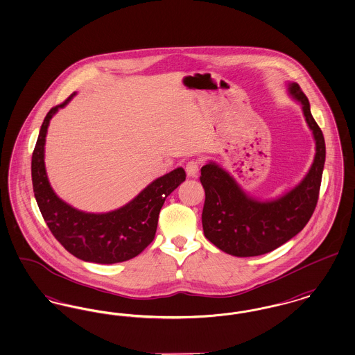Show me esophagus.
<instances>
[{
    "instance_id": "esophagus-1",
    "label": "esophagus",
    "mask_w": 355,
    "mask_h": 355,
    "mask_svg": "<svg viewBox=\"0 0 355 355\" xmlns=\"http://www.w3.org/2000/svg\"><path fill=\"white\" fill-rule=\"evenodd\" d=\"M199 168H200V162L198 159H190L187 164H186V174L189 177H197L198 175Z\"/></svg>"
}]
</instances>
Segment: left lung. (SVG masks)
Returning a JSON list of instances; mask_svg holds the SVG:
<instances>
[{
  "label": "left lung",
  "mask_w": 355,
  "mask_h": 355,
  "mask_svg": "<svg viewBox=\"0 0 355 355\" xmlns=\"http://www.w3.org/2000/svg\"><path fill=\"white\" fill-rule=\"evenodd\" d=\"M289 92L302 104L315 140L312 168L293 190L282 198L259 202L250 198L227 171L214 162L200 169L199 180L206 194L202 211L205 236L230 255L248 257L276 250L306 226L317 206L327 153L325 140L300 85H289Z\"/></svg>",
  "instance_id": "1"
}]
</instances>
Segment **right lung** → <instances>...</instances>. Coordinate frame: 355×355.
<instances>
[{
    "mask_svg": "<svg viewBox=\"0 0 355 355\" xmlns=\"http://www.w3.org/2000/svg\"><path fill=\"white\" fill-rule=\"evenodd\" d=\"M73 95L53 107L43 120L31 157L34 197L47 227L71 255L99 264L127 261L140 255L155 239L161 207L186 180V173L177 168L157 178L124 207L111 213H83L58 198L44 169V141L51 117Z\"/></svg>",
    "mask_w": 355,
    "mask_h": 355,
    "instance_id": "add662e5",
    "label": "right lung"
}]
</instances>
